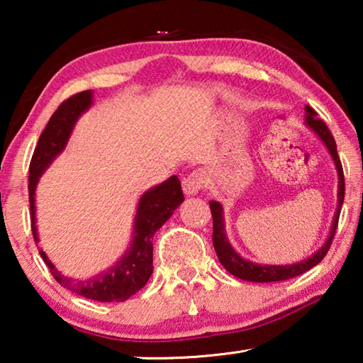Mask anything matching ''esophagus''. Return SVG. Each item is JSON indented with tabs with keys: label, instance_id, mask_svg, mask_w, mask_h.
Returning <instances> with one entry per match:
<instances>
[{
	"label": "esophagus",
	"instance_id": "obj_1",
	"mask_svg": "<svg viewBox=\"0 0 363 363\" xmlns=\"http://www.w3.org/2000/svg\"><path fill=\"white\" fill-rule=\"evenodd\" d=\"M205 182H206V174L201 169H195L182 179V190L187 195H195L205 187Z\"/></svg>",
	"mask_w": 363,
	"mask_h": 363
}]
</instances>
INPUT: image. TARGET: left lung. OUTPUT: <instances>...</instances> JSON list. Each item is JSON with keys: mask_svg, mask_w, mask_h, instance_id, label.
Segmentation results:
<instances>
[{"mask_svg": "<svg viewBox=\"0 0 363 363\" xmlns=\"http://www.w3.org/2000/svg\"><path fill=\"white\" fill-rule=\"evenodd\" d=\"M306 125L314 131L318 138H320L322 143L327 147L331 158L336 164V171H337V208L335 213V219L333 224H331V230L330 235L325 242L323 247L315 251L314 255L307 259L296 262V264H286V266H269V264H256L243 259V257L237 253L235 250L232 248V245L227 240L225 235V229H224V216H223V206L218 201H210V208H211V214H213V245L214 250H216L218 259L225 267V270H229L232 275H235L237 279L247 280V281H257V284H264V281H281V280H288L293 277H298V275L307 272V270L317 266L320 262L325 255L328 253V250L331 247V242H333L336 227H337V219H340V213H341V206L344 201V174H342V164L340 162V157H337V150H336V143L335 138L331 136V133L328 130V126L325 123L317 118V112L312 107L306 106Z\"/></svg>", "mask_w": 363, "mask_h": 363, "instance_id": "obj_1", "label": "left lung"}]
</instances>
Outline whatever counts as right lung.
Returning <instances> with one entry per match:
<instances>
[{
    "mask_svg": "<svg viewBox=\"0 0 363 363\" xmlns=\"http://www.w3.org/2000/svg\"><path fill=\"white\" fill-rule=\"evenodd\" d=\"M91 104H93L91 91H83V93H78L64 101L52 113L51 120L48 121L45 131L41 133L38 144L35 147L28 169L30 216H32L35 242H38V232H36L35 224L36 184L45 169L52 163V160L65 149L77 120L91 107ZM182 201L184 195L177 176H171L160 186L147 190L139 200L130 248L120 257L118 262H115V266L106 272L97 274L93 279L73 280L65 277L48 259L45 251L41 250L40 255L51 270L52 277L67 290L88 299L101 301V303H113V301L123 303L149 281L153 272V235L171 218V214Z\"/></svg>",
    "mask_w": 363,
    "mask_h": 363,
    "instance_id": "right-lung-1",
    "label": "right lung"
}]
</instances>
